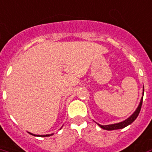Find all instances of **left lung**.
Instances as JSON below:
<instances>
[{
  "label": "left lung",
  "instance_id": "1",
  "mask_svg": "<svg viewBox=\"0 0 152 152\" xmlns=\"http://www.w3.org/2000/svg\"><path fill=\"white\" fill-rule=\"evenodd\" d=\"M143 93H144V88L142 89V96L141 100H140V102H139V104L138 105V107L135 110V111L131 115H130L128 118H126L124 121H122L121 122H118V123H114V124H110V125H105V126H102V125H100L97 123L99 126L102 129L106 130H118V129H122V128H125L126 126H127L130 124H131L132 122L137 118V117L139 116V113L140 112V110H141V107H142V97H143Z\"/></svg>",
  "mask_w": 152,
  "mask_h": 152
}]
</instances>
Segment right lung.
<instances>
[{"instance_id":"obj_1","label":"right lung","mask_w":152,"mask_h":152,"mask_svg":"<svg viewBox=\"0 0 152 152\" xmlns=\"http://www.w3.org/2000/svg\"><path fill=\"white\" fill-rule=\"evenodd\" d=\"M30 134L34 136H37V137H48V136L53 135V134H41V135H40V134H31V133Z\"/></svg>"}]
</instances>
